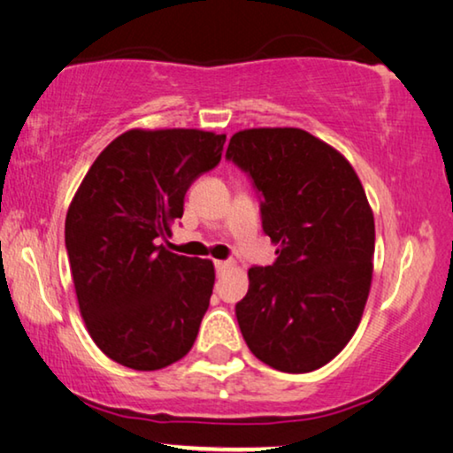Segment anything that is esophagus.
I'll return each mask as SVG.
<instances>
[{"label":"esophagus","mask_w":453,"mask_h":453,"mask_svg":"<svg viewBox=\"0 0 453 453\" xmlns=\"http://www.w3.org/2000/svg\"><path fill=\"white\" fill-rule=\"evenodd\" d=\"M229 266H232V263H229V260H215V269H218V273L227 271Z\"/></svg>","instance_id":"1"}]
</instances>
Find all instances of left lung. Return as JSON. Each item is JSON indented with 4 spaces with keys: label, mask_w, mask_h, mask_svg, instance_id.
<instances>
[{
    "label": "left lung",
    "mask_w": 453,
    "mask_h": 453,
    "mask_svg": "<svg viewBox=\"0 0 453 453\" xmlns=\"http://www.w3.org/2000/svg\"><path fill=\"white\" fill-rule=\"evenodd\" d=\"M227 160L248 172L277 260L248 271L235 303L246 345L273 369L305 373L339 355L359 326L372 288L375 226L347 157L293 127L229 139Z\"/></svg>",
    "instance_id": "8db88e82"
}]
</instances>
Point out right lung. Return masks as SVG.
Returning <instances> with one entry per match:
<instances>
[{"label": "right lung", "instance_id": "1", "mask_svg": "<svg viewBox=\"0 0 453 453\" xmlns=\"http://www.w3.org/2000/svg\"><path fill=\"white\" fill-rule=\"evenodd\" d=\"M226 135L131 129L100 151L65 218L75 296L98 349L137 372L190 351L213 293L207 258L160 244L184 213L190 184L221 160Z\"/></svg>", "mask_w": 453, "mask_h": 453}]
</instances>
